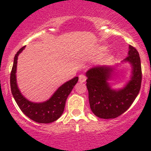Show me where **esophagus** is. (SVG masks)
<instances>
[{
  "label": "esophagus",
  "mask_w": 151,
  "mask_h": 151,
  "mask_svg": "<svg viewBox=\"0 0 151 151\" xmlns=\"http://www.w3.org/2000/svg\"><path fill=\"white\" fill-rule=\"evenodd\" d=\"M86 79V77L85 75H84V74H80V75L79 76V82H81V83L85 82Z\"/></svg>",
  "instance_id": "esophagus-1"
}]
</instances>
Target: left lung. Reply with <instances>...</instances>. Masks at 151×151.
<instances>
[{
    "instance_id": "1",
    "label": "left lung",
    "mask_w": 151,
    "mask_h": 151,
    "mask_svg": "<svg viewBox=\"0 0 151 151\" xmlns=\"http://www.w3.org/2000/svg\"><path fill=\"white\" fill-rule=\"evenodd\" d=\"M125 60L132 65L133 75L127 85L119 91L112 90L106 81L113 72L112 67H93L86 73L90 108L99 118L115 119L121 116L129 109L139 93L142 81L141 59L134 47L129 45Z\"/></svg>"
}]
</instances>
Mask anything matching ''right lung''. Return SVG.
Here are the masks:
<instances>
[{"instance_id":"add662e5","label":"right lung","mask_w":151,"mask_h":151,"mask_svg":"<svg viewBox=\"0 0 151 151\" xmlns=\"http://www.w3.org/2000/svg\"><path fill=\"white\" fill-rule=\"evenodd\" d=\"M25 47L20 48L15 55L10 78L12 94L22 113L31 120L40 124H50L58 120L61 116L65 109L67 99L74 85L77 84L79 77H76L65 83L57 90L48 101L39 104L29 101L20 92L17 86L15 76L18 55L23 50Z\"/></svg>"}]
</instances>
